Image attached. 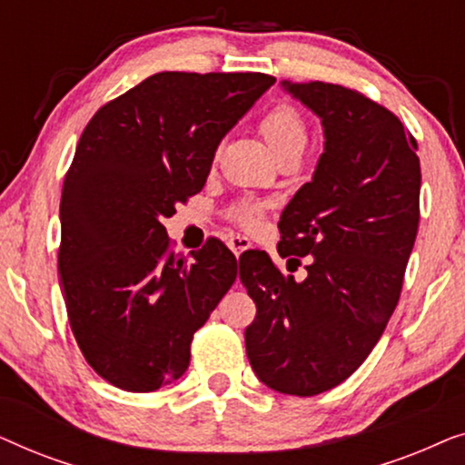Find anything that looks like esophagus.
Instances as JSON below:
<instances>
[{"instance_id":"1","label":"esophagus","mask_w":465,"mask_h":465,"mask_svg":"<svg viewBox=\"0 0 465 465\" xmlns=\"http://www.w3.org/2000/svg\"><path fill=\"white\" fill-rule=\"evenodd\" d=\"M250 245H252L250 239L243 237V234H232V237L228 239V247H231V250L237 253V256L241 252H245Z\"/></svg>"}]
</instances>
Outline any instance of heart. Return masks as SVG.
<instances>
[{"label": "heart", "instance_id": "b5f03b06", "mask_svg": "<svg viewBox=\"0 0 465 465\" xmlns=\"http://www.w3.org/2000/svg\"><path fill=\"white\" fill-rule=\"evenodd\" d=\"M258 131L277 158L301 154L309 139V124L304 114L290 101H277L258 120ZM266 203L241 199L231 207V218L241 226L253 228L262 222Z\"/></svg>", "mask_w": 465, "mask_h": 465}]
</instances>
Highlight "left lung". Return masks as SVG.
Here are the masks:
<instances>
[{
    "label": "left lung",
    "instance_id": "8db88e82",
    "mask_svg": "<svg viewBox=\"0 0 465 465\" xmlns=\"http://www.w3.org/2000/svg\"><path fill=\"white\" fill-rule=\"evenodd\" d=\"M283 86L322 118L326 148L279 220V256L298 266L309 256L307 279L285 277L264 252L243 258L256 302L245 349L266 387L307 398L351 377L396 309L421 167L415 137L377 101L328 82Z\"/></svg>",
    "mask_w": 465,
    "mask_h": 465
}]
</instances>
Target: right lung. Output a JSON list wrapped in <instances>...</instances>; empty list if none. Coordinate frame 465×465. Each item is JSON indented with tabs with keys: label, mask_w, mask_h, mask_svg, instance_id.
<instances>
[{
	"label": "right lung",
	"mask_w": 465,
	"mask_h": 465,
	"mask_svg": "<svg viewBox=\"0 0 465 465\" xmlns=\"http://www.w3.org/2000/svg\"><path fill=\"white\" fill-rule=\"evenodd\" d=\"M275 84L258 72H161L101 105L61 194L59 275L88 366L124 391L188 371L194 332L237 279L218 239L171 252L163 218L205 186L218 143Z\"/></svg>",
	"instance_id": "1"
}]
</instances>
